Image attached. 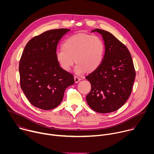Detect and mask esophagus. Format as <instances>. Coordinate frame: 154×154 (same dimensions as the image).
<instances>
[{"mask_svg": "<svg viewBox=\"0 0 154 154\" xmlns=\"http://www.w3.org/2000/svg\"><path fill=\"white\" fill-rule=\"evenodd\" d=\"M74 79L75 83H78V82H80V80H81L79 77H77V76H74Z\"/></svg>", "mask_w": 154, "mask_h": 154, "instance_id": "obj_1", "label": "esophagus"}]
</instances>
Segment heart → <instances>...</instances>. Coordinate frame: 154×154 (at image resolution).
I'll list each match as a JSON object with an SVG mask.
<instances>
[{"label": "heart", "mask_w": 154, "mask_h": 154, "mask_svg": "<svg viewBox=\"0 0 154 154\" xmlns=\"http://www.w3.org/2000/svg\"><path fill=\"white\" fill-rule=\"evenodd\" d=\"M104 44L100 37L86 33L72 35L66 39L61 50L56 53V59L60 67L69 72L74 64L75 71L83 74L85 71H95L102 61Z\"/></svg>", "instance_id": "1"}]
</instances>
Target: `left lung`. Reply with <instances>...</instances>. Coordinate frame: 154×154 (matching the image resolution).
Listing matches in <instances>:
<instances>
[{
	"mask_svg": "<svg viewBox=\"0 0 154 154\" xmlns=\"http://www.w3.org/2000/svg\"><path fill=\"white\" fill-rule=\"evenodd\" d=\"M102 35L105 52L100 66L85 78L91 85L86 101L100 113L115 112L127 101L136 76L134 63L127 47L107 31L96 29Z\"/></svg>",
	"mask_w": 154,
	"mask_h": 154,
	"instance_id": "1",
	"label": "left lung"
}]
</instances>
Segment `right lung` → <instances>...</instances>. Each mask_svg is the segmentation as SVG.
Instances as JSON below:
<instances>
[{
	"mask_svg": "<svg viewBox=\"0 0 154 154\" xmlns=\"http://www.w3.org/2000/svg\"><path fill=\"white\" fill-rule=\"evenodd\" d=\"M70 30H48L26 45L19 66L20 88L35 106L49 110L60 105L65 90L74 83V75L64 71L56 59L58 42Z\"/></svg>",
	"mask_w": 154,
	"mask_h": 154,
	"instance_id": "obj_1",
	"label": "right lung"
}]
</instances>
